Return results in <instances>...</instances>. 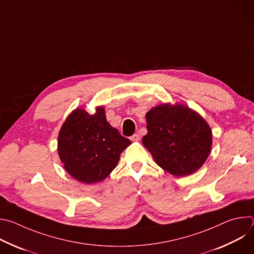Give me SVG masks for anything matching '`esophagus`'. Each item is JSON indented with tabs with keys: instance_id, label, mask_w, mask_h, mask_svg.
I'll return each mask as SVG.
<instances>
[{
	"instance_id": "obj_1",
	"label": "esophagus",
	"mask_w": 254,
	"mask_h": 254,
	"mask_svg": "<svg viewBox=\"0 0 254 254\" xmlns=\"http://www.w3.org/2000/svg\"><path fill=\"white\" fill-rule=\"evenodd\" d=\"M139 138H140V136H139V134H137V133H134V134H132V135L130 136V140H132V141H138Z\"/></svg>"
}]
</instances>
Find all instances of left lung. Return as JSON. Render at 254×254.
Listing matches in <instances>:
<instances>
[{
    "label": "left lung",
    "instance_id": "left-lung-1",
    "mask_svg": "<svg viewBox=\"0 0 254 254\" xmlns=\"http://www.w3.org/2000/svg\"><path fill=\"white\" fill-rule=\"evenodd\" d=\"M148 133L143 146L156 163L176 177L199 170L212 148V130L206 121L184 104H161L146 115Z\"/></svg>",
    "mask_w": 254,
    "mask_h": 254
}]
</instances>
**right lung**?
Segmentation results:
<instances>
[{
	"label": "right lung",
	"mask_w": 254,
	"mask_h": 254,
	"mask_svg": "<svg viewBox=\"0 0 254 254\" xmlns=\"http://www.w3.org/2000/svg\"><path fill=\"white\" fill-rule=\"evenodd\" d=\"M130 143L107 123L102 106L96 107L94 115L76 108L59 131L58 155L71 177L93 184L113 172L122 152Z\"/></svg>",
	"instance_id": "right-lung-1"
}]
</instances>
